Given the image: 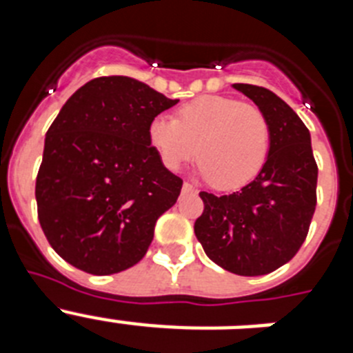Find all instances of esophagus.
<instances>
[{
  "label": "esophagus",
  "mask_w": 353,
  "mask_h": 353,
  "mask_svg": "<svg viewBox=\"0 0 353 353\" xmlns=\"http://www.w3.org/2000/svg\"><path fill=\"white\" fill-rule=\"evenodd\" d=\"M182 192H183V194H192V192H196V189L191 185V183L185 182V183H183V185H182Z\"/></svg>",
  "instance_id": "34e87169"
}]
</instances>
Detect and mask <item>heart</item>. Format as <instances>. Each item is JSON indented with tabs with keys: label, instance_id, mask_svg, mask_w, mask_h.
Returning <instances> with one entry per match:
<instances>
[{
	"label": "heart",
	"instance_id": "heart-1",
	"mask_svg": "<svg viewBox=\"0 0 353 353\" xmlns=\"http://www.w3.org/2000/svg\"><path fill=\"white\" fill-rule=\"evenodd\" d=\"M148 143L170 171L180 170L198 154L205 179L215 189L232 191L263 170L270 127L260 109L230 97L205 95L183 104L176 118H152Z\"/></svg>",
	"mask_w": 353,
	"mask_h": 353
}]
</instances>
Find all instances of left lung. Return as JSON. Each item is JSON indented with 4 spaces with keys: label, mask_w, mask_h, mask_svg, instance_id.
<instances>
[{
    "label": "left lung",
    "mask_w": 353,
    "mask_h": 353,
    "mask_svg": "<svg viewBox=\"0 0 353 353\" xmlns=\"http://www.w3.org/2000/svg\"><path fill=\"white\" fill-rule=\"evenodd\" d=\"M270 127V152L256 179L233 194L199 192L194 233L207 256L239 276H265L304 244L316 208L318 166L304 121L270 90L235 83Z\"/></svg>",
    "instance_id": "obj_1"
}]
</instances>
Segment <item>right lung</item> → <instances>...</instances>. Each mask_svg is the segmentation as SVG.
<instances>
[{
  "label": "right lung",
  "mask_w": 353,
  "mask_h": 353,
  "mask_svg": "<svg viewBox=\"0 0 353 353\" xmlns=\"http://www.w3.org/2000/svg\"><path fill=\"white\" fill-rule=\"evenodd\" d=\"M176 102L125 76L88 81L65 102L46 134L35 198L67 263L109 276L145 256L183 183L150 146L148 123Z\"/></svg>",
  "instance_id": "1"
}]
</instances>
